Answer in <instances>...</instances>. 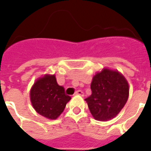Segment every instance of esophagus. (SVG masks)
Listing matches in <instances>:
<instances>
[{
    "label": "esophagus",
    "instance_id": "1",
    "mask_svg": "<svg viewBox=\"0 0 151 151\" xmlns=\"http://www.w3.org/2000/svg\"><path fill=\"white\" fill-rule=\"evenodd\" d=\"M75 95H79V96H83V92H82V91H81V90H78V91H76Z\"/></svg>",
    "mask_w": 151,
    "mask_h": 151
}]
</instances>
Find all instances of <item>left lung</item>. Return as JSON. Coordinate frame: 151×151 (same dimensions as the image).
I'll use <instances>...</instances> for the list:
<instances>
[{
    "instance_id": "obj_1",
    "label": "left lung",
    "mask_w": 151,
    "mask_h": 151,
    "mask_svg": "<svg viewBox=\"0 0 151 151\" xmlns=\"http://www.w3.org/2000/svg\"><path fill=\"white\" fill-rule=\"evenodd\" d=\"M92 95L85 99L95 119L106 122L115 117L125 105L129 94L128 81L117 70L104 68L93 77Z\"/></svg>"
}]
</instances>
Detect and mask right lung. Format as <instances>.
Returning a JSON list of instances; mask_svg holds the SVG:
<instances>
[{
	"label": "right lung",
	"mask_w": 151,
	"mask_h": 151,
	"mask_svg": "<svg viewBox=\"0 0 151 151\" xmlns=\"http://www.w3.org/2000/svg\"><path fill=\"white\" fill-rule=\"evenodd\" d=\"M29 96L34 110L50 120L56 119L71 99L65 94L64 88L57 84L55 76L49 74H45L35 81Z\"/></svg>",
	"instance_id": "add662e5"
}]
</instances>
